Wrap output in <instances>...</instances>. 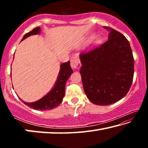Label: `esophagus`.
Masks as SVG:
<instances>
[{
	"label": "esophagus",
	"mask_w": 148,
	"mask_h": 148,
	"mask_svg": "<svg viewBox=\"0 0 148 148\" xmlns=\"http://www.w3.org/2000/svg\"><path fill=\"white\" fill-rule=\"evenodd\" d=\"M71 66L74 69H78L81 67V62L78 57L75 56L72 57L71 61Z\"/></svg>",
	"instance_id": "obj_1"
}]
</instances>
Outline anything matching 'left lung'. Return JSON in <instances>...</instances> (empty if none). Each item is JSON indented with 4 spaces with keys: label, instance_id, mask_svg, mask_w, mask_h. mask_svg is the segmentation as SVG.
Wrapping results in <instances>:
<instances>
[{
    "label": "left lung",
    "instance_id": "obj_1",
    "mask_svg": "<svg viewBox=\"0 0 148 148\" xmlns=\"http://www.w3.org/2000/svg\"><path fill=\"white\" fill-rule=\"evenodd\" d=\"M108 40L79 54L80 74L84 91L92 103L106 106L123 98L131 88L134 58L129 42L109 27Z\"/></svg>",
    "mask_w": 148,
    "mask_h": 148
}]
</instances>
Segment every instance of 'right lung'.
I'll return each mask as SVG.
<instances>
[{
  "label": "right lung",
  "instance_id": "1",
  "mask_svg": "<svg viewBox=\"0 0 148 148\" xmlns=\"http://www.w3.org/2000/svg\"><path fill=\"white\" fill-rule=\"evenodd\" d=\"M40 32V27H36V28L32 29L31 31L27 32L24 35L21 41L31 35L38 34ZM70 63H71L70 61H68L66 62H63L61 65V69H60L58 78L57 79L56 85L53 88L51 89V91L49 93H47L46 96H44L43 98L36 102H28V103L23 101L21 99L20 100L27 106L38 110H50L59 106L61 103L64 96L66 82L69 79L71 75L73 73V71L71 67Z\"/></svg>",
  "mask_w": 148,
  "mask_h": 148
}]
</instances>
